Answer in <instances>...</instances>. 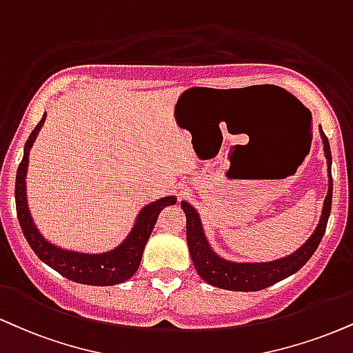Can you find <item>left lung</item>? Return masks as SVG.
Here are the masks:
<instances>
[{"mask_svg":"<svg viewBox=\"0 0 353 353\" xmlns=\"http://www.w3.org/2000/svg\"><path fill=\"white\" fill-rule=\"evenodd\" d=\"M319 131L322 143H324V154L327 159L329 190H327L324 207H322L319 225H317L312 235L309 236V240L301 248L296 250L294 253L279 258V260L265 263H235L223 260L212 250L209 241H207L197 210L189 202H181L182 210L185 212V232H188L190 258H192L195 270L201 274L203 281L212 284V286H217L220 290L260 291L271 286V284L281 281L288 276L294 274L312 256L325 233L327 220H329L330 215V205H332V172H330L332 154H330L329 139H327L322 128Z\"/></svg>","mask_w":353,"mask_h":353,"instance_id":"8db88e82","label":"left lung"}]
</instances>
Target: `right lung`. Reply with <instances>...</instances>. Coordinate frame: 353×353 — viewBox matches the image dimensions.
<instances>
[{"label":"right lung","instance_id":"obj_1","mask_svg":"<svg viewBox=\"0 0 353 353\" xmlns=\"http://www.w3.org/2000/svg\"><path fill=\"white\" fill-rule=\"evenodd\" d=\"M46 121V113L42 120L37 123L36 128L29 134V139L24 146V156L21 161L18 174H16V210H18V220L23 228L28 243L39 256L41 261L50 268L61 273L63 278L80 284H90V286H113L130 279L139 268L144 246L150 239L156 220H158L161 210L168 205H174L177 199L174 195L159 199L143 207L136 217V223L130 235L123 240L117 248L105 253H79L72 250H63L55 246L41 235L37 230L31 212L28 207L26 199V172L29 163V151H31L37 133Z\"/></svg>","mask_w":353,"mask_h":353}]
</instances>
